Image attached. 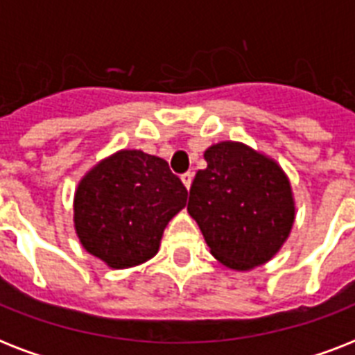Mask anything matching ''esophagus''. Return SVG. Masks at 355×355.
<instances>
[{
  "mask_svg": "<svg viewBox=\"0 0 355 355\" xmlns=\"http://www.w3.org/2000/svg\"><path fill=\"white\" fill-rule=\"evenodd\" d=\"M182 182H184V186H186V188H191V182H193V173L191 171H188V173H184L182 177Z\"/></svg>",
  "mask_w": 355,
  "mask_h": 355,
  "instance_id": "34e87169",
  "label": "esophagus"
}]
</instances>
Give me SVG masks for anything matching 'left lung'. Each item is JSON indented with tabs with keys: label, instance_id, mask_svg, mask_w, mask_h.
<instances>
[{
	"label": "left lung",
	"instance_id": "left-lung-1",
	"mask_svg": "<svg viewBox=\"0 0 355 355\" xmlns=\"http://www.w3.org/2000/svg\"><path fill=\"white\" fill-rule=\"evenodd\" d=\"M188 211L199 225L211 256L234 270L267 263L295 223L289 178L270 156L241 141H219L205 150Z\"/></svg>",
	"mask_w": 355,
	"mask_h": 355
}]
</instances>
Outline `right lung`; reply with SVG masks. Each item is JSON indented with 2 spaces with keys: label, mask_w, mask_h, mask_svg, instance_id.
Here are the masks:
<instances>
[{
  "label": "right lung",
  "mask_w": 355,
  "mask_h": 355,
  "mask_svg": "<svg viewBox=\"0 0 355 355\" xmlns=\"http://www.w3.org/2000/svg\"><path fill=\"white\" fill-rule=\"evenodd\" d=\"M188 191L167 162L138 149L103 158L80 178L73 225L80 245L112 269L149 261Z\"/></svg>",
  "instance_id": "1"
}]
</instances>
